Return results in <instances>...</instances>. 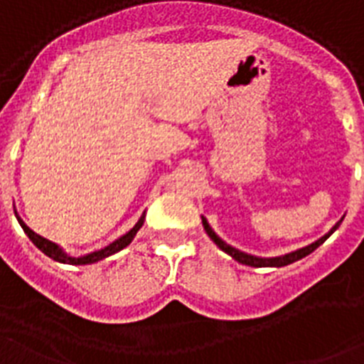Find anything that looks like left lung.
Here are the masks:
<instances>
[{"label":"left lung","instance_id":"left-lung-1","mask_svg":"<svg viewBox=\"0 0 364 364\" xmlns=\"http://www.w3.org/2000/svg\"><path fill=\"white\" fill-rule=\"evenodd\" d=\"M201 222H203L205 233L209 235L210 240H213V242H215L216 246H218V248L222 250V252H225V253H228V255H231V257H233L235 261H239L240 264H246V267H253V268H262V267H287V264H291V262L298 261V259H304L305 255H309V253H313L314 250L318 248L320 244L326 242V240L329 239V235H331L333 231H335V229L338 228V225H341V222H343V220L333 225L331 231L323 235L322 239H318V240H316V242L309 244V246H305V248H301V250H296V252L287 253V255H281V257H267V259H264V257H255V255H248V253H244V252H240V250L233 248V246H229V244H225L224 240L220 239L218 235H216L215 231L210 229V225L207 224V220L203 218V216H201Z\"/></svg>","mask_w":364,"mask_h":364}]
</instances>
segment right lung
<instances>
[{"label": "right lung", "instance_id": "right-lung-1", "mask_svg": "<svg viewBox=\"0 0 364 364\" xmlns=\"http://www.w3.org/2000/svg\"><path fill=\"white\" fill-rule=\"evenodd\" d=\"M14 215H16V210H14ZM18 222H20L21 229L26 231V235L31 239V242L35 244L36 248L41 250L42 253H46L48 257H51L53 261H59V262H64V264H92V262H97L102 261V259L109 257V255H112V253L120 252V250H124L125 246H129L131 240L135 239L136 231H139L140 228H142V224H144V215L140 216V220L135 224V228L131 229V231H127V233L124 235V237H120V239H116L114 242L109 244V246H105L103 250H97V252H92L88 253V255H83V257H70L68 253H64L63 250L57 246L55 242H51V240L44 239V237H41V235H36L33 229L27 228L26 224H23V220L20 218V216L16 215Z\"/></svg>", "mask_w": 364, "mask_h": 364}]
</instances>
